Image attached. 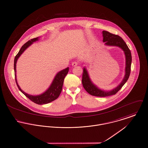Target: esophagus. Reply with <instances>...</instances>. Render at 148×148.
Listing matches in <instances>:
<instances>
[{"label":"esophagus","instance_id":"1","mask_svg":"<svg viewBox=\"0 0 148 148\" xmlns=\"http://www.w3.org/2000/svg\"><path fill=\"white\" fill-rule=\"evenodd\" d=\"M77 65H78V63H77V62H72V67H76V66H77Z\"/></svg>","mask_w":148,"mask_h":148}]
</instances>
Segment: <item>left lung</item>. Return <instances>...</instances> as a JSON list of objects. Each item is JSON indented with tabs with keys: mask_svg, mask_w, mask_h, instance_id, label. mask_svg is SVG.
Instances as JSON below:
<instances>
[{
	"mask_svg": "<svg viewBox=\"0 0 148 148\" xmlns=\"http://www.w3.org/2000/svg\"><path fill=\"white\" fill-rule=\"evenodd\" d=\"M102 36L103 42L105 43V45L110 46H117L120 47L124 51L125 57L124 77L121 82L116 88L109 91L101 89L98 86H97L91 80L86 67H84L83 68L82 84L85 90L92 95L104 97L116 94L121 89L127 81L128 80L131 72L132 55L131 51L127 46V44L121 37L105 30L102 31Z\"/></svg>",
	"mask_w": 148,
	"mask_h": 148,
	"instance_id": "obj_1",
	"label": "left lung"
}]
</instances>
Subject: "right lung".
<instances>
[{
    "label": "right lung",
    "instance_id": "obj_1",
    "mask_svg": "<svg viewBox=\"0 0 148 148\" xmlns=\"http://www.w3.org/2000/svg\"><path fill=\"white\" fill-rule=\"evenodd\" d=\"M38 40H39V37L32 39L31 40L27 41V43H25L21 47L19 52L16 55L14 59V70L15 80L19 90L33 102L38 105H43V104H47L48 103H50L58 98V97L59 96V95L62 92L64 80L65 77L67 75L68 71H69V67L66 68L59 71V72H58L55 75L54 80L53 81L52 83L51 84L50 86L43 93L39 95H33L24 92L20 88V87L19 86L17 83V81L16 79V63L19 57L25 51V50L27 49V48H28L34 42Z\"/></svg>",
    "mask_w": 148,
    "mask_h": 148
}]
</instances>
